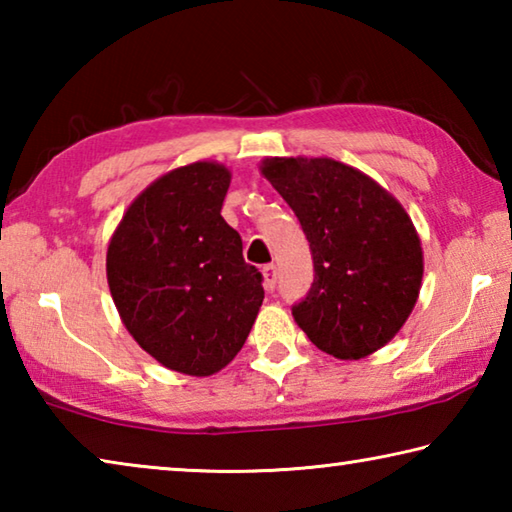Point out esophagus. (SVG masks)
Masks as SVG:
<instances>
[{"label": "esophagus", "mask_w": 512, "mask_h": 512, "mask_svg": "<svg viewBox=\"0 0 512 512\" xmlns=\"http://www.w3.org/2000/svg\"><path fill=\"white\" fill-rule=\"evenodd\" d=\"M262 273H264V287H266V291H273L275 289V282H277V266L275 264H266L262 268Z\"/></svg>", "instance_id": "34e87169"}]
</instances>
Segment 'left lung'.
<instances>
[{
  "label": "left lung",
  "instance_id": "8db88e82",
  "mask_svg": "<svg viewBox=\"0 0 512 512\" xmlns=\"http://www.w3.org/2000/svg\"><path fill=\"white\" fill-rule=\"evenodd\" d=\"M264 178L296 212L314 257L293 318L318 350L361 359L400 332L422 287V246L404 207L332 158H266Z\"/></svg>",
  "mask_w": 512,
  "mask_h": 512
}]
</instances>
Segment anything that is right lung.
I'll return each instance as SVG.
<instances>
[{"label": "right lung", "instance_id": "obj_1", "mask_svg": "<svg viewBox=\"0 0 512 512\" xmlns=\"http://www.w3.org/2000/svg\"><path fill=\"white\" fill-rule=\"evenodd\" d=\"M230 171L194 162L155 180L110 239L115 307L140 348L164 368L207 377L237 357L262 307V273L244 262L221 216Z\"/></svg>", "mask_w": 512, "mask_h": 512}]
</instances>
